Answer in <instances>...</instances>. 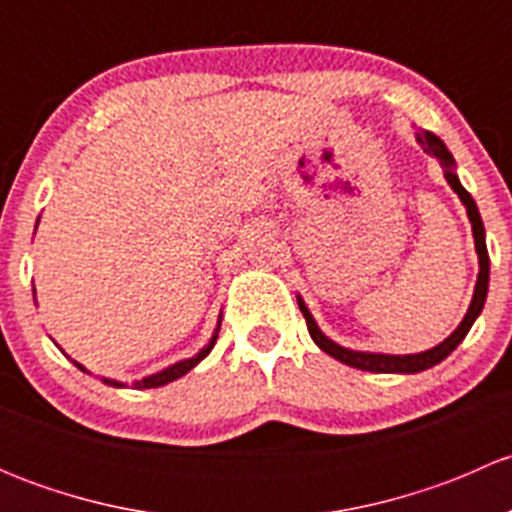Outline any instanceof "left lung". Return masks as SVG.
<instances>
[{
	"label": "left lung",
	"instance_id": "obj_1",
	"mask_svg": "<svg viewBox=\"0 0 512 512\" xmlns=\"http://www.w3.org/2000/svg\"><path fill=\"white\" fill-rule=\"evenodd\" d=\"M416 141L421 143L423 151L428 153V156L438 158L441 160V165L446 168V180L448 185L453 188V193H458V198H461V203L466 205V213H468V220H471L473 225V237H476V252H478V265H480V272H478V282H476V292H473V299H471V307H468L466 317H463V322L458 324L456 332L451 334L448 339H443L438 347L428 349V352H421V354H404V356H394V354H369V352H352V349H344L339 347V344H334L332 339L324 337L322 332H319L317 322H314V317L309 314V309L304 307L302 299L297 297V304L299 309H302L304 319H307V329H309V337L314 339V344H317L322 352H327L329 356H334L337 361H342V364L347 366H354V369H361V371H374V374H416V371H423V369H431V366H436L438 361L446 359L448 354L453 352V349L458 347V344L466 339V334L471 332L473 322L478 319L480 309H483L485 304V294H488V280H490V257H488V247H485V227H483V220H480V213L476 208V200L471 198V193H468L466 188L461 185V180H458L456 170H453V156L448 153L446 143L441 141L438 136H433L431 131H418L416 133Z\"/></svg>",
	"mask_w": 512,
	"mask_h": 512
}]
</instances>
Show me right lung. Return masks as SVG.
Instances as JSON below:
<instances>
[{"label": "right lung", "mask_w": 512, "mask_h": 512, "mask_svg": "<svg viewBox=\"0 0 512 512\" xmlns=\"http://www.w3.org/2000/svg\"><path fill=\"white\" fill-rule=\"evenodd\" d=\"M34 294H36V289H34ZM218 332H220V324H218V329H215V334H213V339H210V344L208 347L203 349V352H198L193 356V359H185V361H178V364H173V366H168V369H163V371H158V374H151V376H146V379H141V381H136V389H156V386H163V384H170V381H175V379H180V376L183 374H188L190 369H193L195 364H200V361L205 359V356L210 354V349L215 347V339H218ZM76 366H79L81 371H86L84 366L79 364V361H74ZM106 381V384H113V386H121L118 384V381H108V379H103Z\"/></svg>", "instance_id": "obj_1"}]
</instances>
